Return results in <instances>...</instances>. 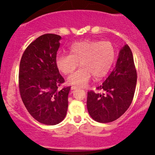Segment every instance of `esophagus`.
Here are the masks:
<instances>
[{"instance_id":"1","label":"esophagus","mask_w":155,"mask_h":155,"mask_svg":"<svg viewBox=\"0 0 155 155\" xmlns=\"http://www.w3.org/2000/svg\"><path fill=\"white\" fill-rule=\"evenodd\" d=\"M77 88H79V87H77V86H72L71 87V90H76V89H77Z\"/></svg>"}]
</instances>
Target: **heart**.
<instances>
[{"mask_svg":"<svg viewBox=\"0 0 155 155\" xmlns=\"http://www.w3.org/2000/svg\"><path fill=\"white\" fill-rule=\"evenodd\" d=\"M70 54L56 57L55 64L63 74L73 73L79 65L81 68L68 78V82L77 86H85L91 79L107 76L115 60V48L109 41L82 40L73 43L69 48Z\"/></svg>","mask_w":155,"mask_h":155,"instance_id":"1","label":"heart"}]
</instances>
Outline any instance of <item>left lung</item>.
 I'll return each mask as SVG.
<instances>
[{
  "label": "left lung",
  "instance_id": "1",
  "mask_svg": "<svg viewBox=\"0 0 155 155\" xmlns=\"http://www.w3.org/2000/svg\"><path fill=\"white\" fill-rule=\"evenodd\" d=\"M137 80L133 53L125 45L120 51L115 69L97 87V91H87V108L91 117L101 123L112 122L120 118L132 103Z\"/></svg>",
  "mask_w": 155,
  "mask_h": 155
}]
</instances>
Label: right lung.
<instances>
[{
  "label": "right lung",
  "mask_w": 155,
  "mask_h": 155,
  "mask_svg": "<svg viewBox=\"0 0 155 155\" xmlns=\"http://www.w3.org/2000/svg\"><path fill=\"white\" fill-rule=\"evenodd\" d=\"M61 37L46 34L26 48L18 71V88L23 104L31 116L43 124L54 125L64 120L71 86L65 82L55 64Z\"/></svg>",
  "instance_id": "1"
}]
</instances>
